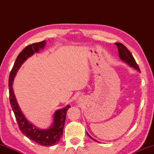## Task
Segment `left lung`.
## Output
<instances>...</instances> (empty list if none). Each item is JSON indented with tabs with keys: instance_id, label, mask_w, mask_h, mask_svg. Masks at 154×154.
Segmentation results:
<instances>
[{
	"instance_id": "left-lung-1",
	"label": "left lung",
	"mask_w": 154,
	"mask_h": 154,
	"mask_svg": "<svg viewBox=\"0 0 154 154\" xmlns=\"http://www.w3.org/2000/svg\"><path fill=\"white\" fill-rule=\"evenodd\" d=\"M115 45L117 46L120 59L122 60V61H125L127 63H128L130 66L134 67V68L140 71V68H139L138 65H137V63H136V61H135V59H134L133 56H132L131 53H130V51H129L128 48H127V47L125 46V45H124L123 44L121 43H116ZM87 135L89 136L91 139H93V140L96 141L95 140L93 139V137H92L88 133V132H87Z\"/></svg>"
}]
</instances>
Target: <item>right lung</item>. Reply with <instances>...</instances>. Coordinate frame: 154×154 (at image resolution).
Masks as SVG:
<instances>
[{
	"instance_id": "1",
	"label": "right lung",
	"mask_w": 154,
	"mask_h": 154,
	"mask_svg": "<svg viewBox=\"0 0 154 154\" xmlns=\"http://www.w3.org/2000/svg\"><path fill=\"white\" fill-rule=\"evenodd\" d=\"M45 40H43V41L39 42V43L30 44L23 49L22 52L17 56L13 68L10 72L9 79H8V87H9V100L12 109L14 113L19 130L28 138L35 141L37 143L44 146H51L57 143L62 137L67 110L71 106L68 105L62 109L56 111L54 116V125L51 128L43 130H39L29 123L23 115L22 112L20 110V108L17 103V100H16L15 95L13 92V88H12L14 78L16 74L21 65L28 57L32 56L34 53L38 52L40 49L43 48L45 46Z\"/></svg>"
}]
</instances>
